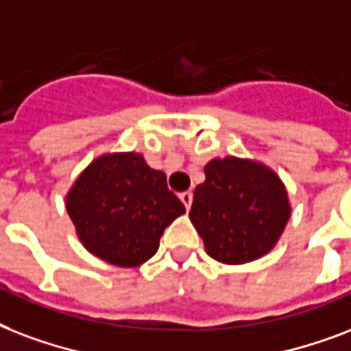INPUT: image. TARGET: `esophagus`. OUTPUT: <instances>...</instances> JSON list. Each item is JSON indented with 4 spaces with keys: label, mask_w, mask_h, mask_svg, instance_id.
Segmentation results:
<instances>
[{
    "label": "esophagus",
    "mask_w": 351,
    "mask_h": 351,
    "mask_svg": "<svg viewBox=\"0 0 351 351\" xmlns=\"http://www.w3.org/2000/svg\"><path fill=\"white\" fill-rule=\"evenodd\" d=\"M179 199L183 201V205H184V208H186V210H189L190 208V205H192V192H181V194H179Z\"/></svg>",
    "instance_id": "obj_1"
}]
</instances>
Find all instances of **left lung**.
<instances>
[{
  "label": "left lung",
  "instance_id": "8db88e82",
  "mask_svg": "<svg viewBox=\"0 0 351 351\" xmlns=\"http://www.w3.org/2000/svg\"><path fill=\"white\" fill-rule=\"evenodd\" d=\"M291 203L278 173L240 157L213 159L194 190L189 218L206 254L227 265L265 256L286 229Z\"/></svg>",
  "mask_w": 351,
  "mask_h": 351
}]
</instances>
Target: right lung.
<instances>
[{
    "label": "right lung",
    "mask_w": 351,
    "mask_h": 351,
    "mask_svg": "<svg viewBox=\"0 0 351 351\" xmlns=\"http://www.w3.org/2000/svg\"><path fill=\"white\" fill-rule=\"evenodd\" d=\"M65 208L82 245L117 267L148 262L165 229L184 214L167 176L135 152L93 159L65 195Z\"/></svg>",
    "instance_id": "add662e5"
}]
</instances>
